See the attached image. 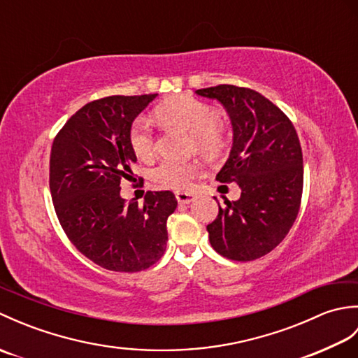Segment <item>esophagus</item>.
I'll use <instances>...</instances> for the list:
<instances>
[{"mask_svg":"<svg viewBox=\"0 0 358 358\" xmlns=\"http://www.w3.org/2000/svg\"><path fill=\"white\" fill-rule=\"evenodd\" d=\"M175 199H177V201H178L180 204H189V203H192V201L195 200V195L191 194V192L180 191V192L175 194Z\"/></svg>","mask_w":358,"mask_h":358,"instance_id":"1","label":"esophagus"}]
</instances>
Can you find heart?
I'll list each match as a JSON object with an SVG mask.
<instances>
[{
	"label": "heart",
	"mask_w": 358,
	"mask_h": 358,
	"mask_svg": "<svg viewBox=\"0 0 358 358\" xmlns=\"http://www.w3.org/2000/svg\"><path fill=\"white\" fill-rule=\"evenodd\" d=\"M157 117L164 124L178 126L191 132L195 148L209 157L222 154L227 144L224 127L220 123L218 110L208 103L196 100L194 96H178L158 106ZM129 144L134 154L148 159L155 152L154 134L148 120L138 118L129 132ZM200 173V166L196 163H180L172 159H164L150 171L152 180L159 186L171 189H187L192 180Z\"/></svg>",
	"instance_id": "b5f03b06"
}]
</instances>
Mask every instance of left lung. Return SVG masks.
Masks as SVG:
<instances>
[{
  "instance_id": "1",
  "label": "left lung",
  "mask_w": 358,
  "mask_h": 358,
  "mask_svg": "<svg viewBox=\"0 0 358 358\" xmlns=\"http://www.w3.org/2000/svg\"><path fill=\"white\" fill-rule=\"evenodd\" d=\"M223 104L232 123V148L220 183H237V201L224 199L208 224L220 255L250 262L277 248L299 215L303 154L295 127L275 104L248 87L220 85L195 90Z\"/></svg>"
}]
</instances>
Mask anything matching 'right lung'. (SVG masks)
Here are the masks:
<instances>
[{"mask_svg": "<svg viewBox=\"0 0 358 358\" xmlns=\"http://www.w3.org/2000/svg\"><path fill=\"white\" fill-rule=\"evenodd\" d=\"M157 95H113L87 103L52 144L49 185L59 224L73 246L104 269L138 272L166 250L175 195L149 191L143 206L120 195V181L132 178L136 163L129 132Z\"/></svg>", "mask_w": 358, "mask_h": 358, "instance_id": "1", "label": "right lung"}]
</instances>
